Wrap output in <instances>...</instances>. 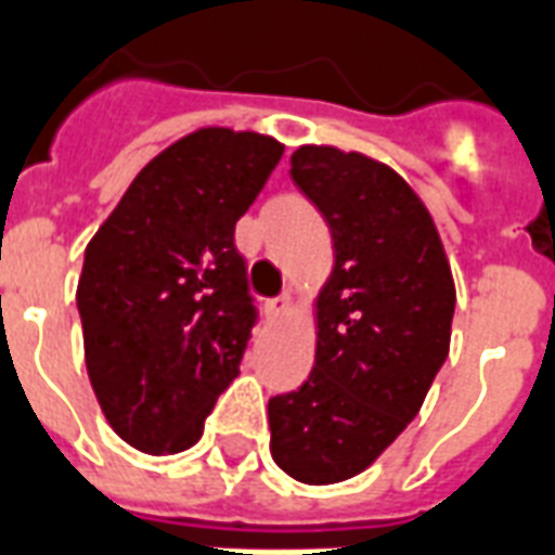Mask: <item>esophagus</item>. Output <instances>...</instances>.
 <instances>
[{
	"label": "esophagus",
	"instance_id": "esophagus-1",
	"mask_svg": "<svg viewBox=\"0 0 555 555\" xmlns=\"http://www.w3.org/2000/svg\"><path fill=\"white\" fill-rule=\"evenodd\" d=\"M291 306H294V302H291V294H279V297L267 299L264 302L267 318H282V314H288Z\"/></svg>",
	"mask_w": 555,
	"mask_h": 555
}]
</instances>
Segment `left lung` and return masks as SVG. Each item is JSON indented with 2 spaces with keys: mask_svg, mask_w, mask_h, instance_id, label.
I'll use <instances>...</instances> for the list:
<instances>
[{
  "mask_svg": "<svg viewBox=\"0 0 555 555\" xmlns=\"http://www.w3.org/2000/svg\"><path fill=\"white\" fill-rule=\"evenodd\" d=\"M291 179L332 232L318 350L297 391L270 397V453L288 476L330 486L361 474L412 424L450 352L455 288L435 223L391 167L299 146Z\"/></svg>",
  "mask_w": 555,
  "mask_h": 555,
  "instance_id": "left-lung-1",
  "label": "left lung"
}]
</instances>
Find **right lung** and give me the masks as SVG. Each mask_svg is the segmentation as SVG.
Listing matches in <instances>:
<instances>
[{"instance_id": "right-lung-1", "label": "right lung", "mask_w": 555, "mask_h": 555, "mask_svg": "<svg viewBox=\"0 0 555 555\" xmlns=\"http://www.w3.org/2000/svg\"><path fill=\"white\" fill-rule=\"evenodd\" d=\"M285 146L199 129L155 155L85 249V361L102 412L143 453L199 441L258 323L235 246Z\"/></svg>"}]
</instances>
